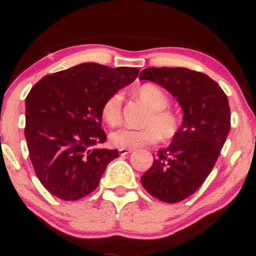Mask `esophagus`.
I'll use <instances>...</instances> for the list:
<instances>
[{
  "mask_svg": "<svg viewBox=\"0 0 256 256\" xmlns=\"http://www.w3.org/2000/svg\"><path fill=\"white\" fill-rule=\"evenodd\" d=\"M132 152V149H127V148H120L118 149V152H120L121 156L127 155V154H130Z\"/></svg>",
  "mask_w": 256,
  "mask_h": 256,
  "instance_id": "esophagus-1",
  "label": "esophagus"
}]
</instances>
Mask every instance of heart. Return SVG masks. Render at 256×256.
<instances>
[{"instance_id":"heart-1","label":"heart","mask_w":256,"mask_h":256,"mask_svg":"<svg viewBox=\"0 0 256 256\" xmlns=\"http://www.w3.org/2000/svg\"><path fill=\"white\" fill-rule=\"evenodd\" d=\"M136 96L152 110L146 120L148 127L142 129L124 128L114 132L110 135L112 142L121 148L135 149L140 146L152 144L162 140L174 138L180 130V118L174 113L166 110L169 106V98L158 86L144 84L136 90ZM122 94H112L102 104L104 120L110 126H118L121 122Z\"/></svg>"}]
</instances>
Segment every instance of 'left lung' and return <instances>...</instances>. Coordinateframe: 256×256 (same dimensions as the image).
I'll list each match as a JSON object with an SVG mask.
<instances>
[{
  "label": "left lung",
  "mask_w": 256,
  "mask_h": 256,
  "mask_svg": "<svg viewBox=\"0 0 256 256\" xmlns=\"http://www.w3.org/2000/svg\"><path fill=\"white\" fill-rule=\"evenodd\" d=\"M140 79L164 87L183 110L180 130L141 177L152 197L174 204L194 194L214 166L230 129L228 99L208 76L185 68H149Z\"/></svg>",
  "instance_id": "obj_1"
}]
</instances>
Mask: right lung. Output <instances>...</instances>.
<instances>
[{"mask_svg":"<svg viewBox=\"0 0 256 256\" xmlns=\"http://www.w3.org/2000/svg\"><path fill=\"white\" fill-rule=\"evenodd\" d=\"M138 68L82 62L45 76L26 99L24 135L34 172L43 186L62 200H78L96 190L116 149L101 128L107 98L136 79Z\"/></svg>","mask_w":256,"mask_h":256,"instance_id":"add662e5","label":"right lung"}]
</instances>
